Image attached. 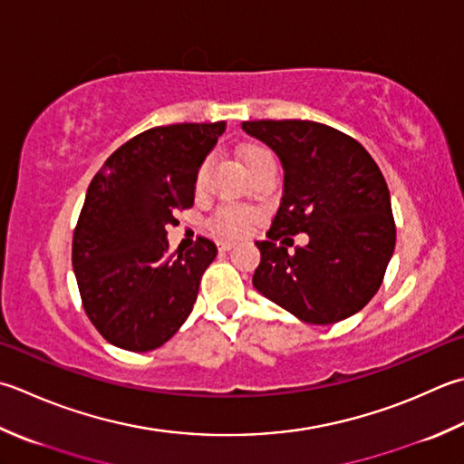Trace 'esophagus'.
Instances as JSON below:
<instances>
[{
    "label": "esophagus",
    "mask_w": 464,
    "mask_h": 464,
    "mask_svg": "<svg viewBox=\"0 0 464 464\" xmlns=\"http://www.w3.org/2000/svg\"><path fill=\"white\" fill-rule=\"evenodd\" d=\"M217 245H219V251H229V249L235 247L233 241H219Z\"/></svg>",
    "instance_id": "34e87169"
}]
</instances>
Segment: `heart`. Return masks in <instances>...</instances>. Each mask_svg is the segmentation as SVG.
I'll return each instance as SVG.
<instances>
[{"label": "heart", "instance_id": "heart-1", "mask_svg": "<svg viewBox=\"0 0 464 464\" xmlns=\"http://www.w3.org/2000/svg\"><path fill=\"white\" fill-rule=\"evenodd\" d=\"M267 159H274V157H271L269 150L261 147H247L241 152V162L245 170H249L251 167H256L257 162L267 160ZM205 179H207V165H203L201 170H198L197 188H201L205 185ZM249 225H251V215L247 211H241V208H225V211H221L215 217L213 229L219 237L233 239V237H241V235L247 231Z\"/></svg>", "mask_w": 464, "mask_h": 464}]
</instances>
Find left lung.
Instances as JSON below:
<instances>
[{"label": "left lung", "instance_id": "8db88e82", "mask_svg": "<svg viewBox=\"0 0 464 464\" xmlns=\"http://www.w3.org/2000/svg\"><path fill=\"white\" fill-rule=\"evenodd\" d=\"M284 167V193L253 285L297 320L328 325L364 307L382 284L396 245L390 190L352 136L312 121H251ZM311 241L287 254L285 234Z\"/></svg>", "mask_w": 464, "mask_h": 464}]
</instances>
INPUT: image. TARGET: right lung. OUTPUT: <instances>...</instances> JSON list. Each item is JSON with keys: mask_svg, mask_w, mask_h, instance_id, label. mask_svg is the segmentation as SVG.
Wrapping results in <instances>:
<instances>
[{"mask_svg": "<svg viewBox=\"0 0 464 464\" xmlns=\"http://www.w3.org/2000/svg\"><path fill=\"white\" fill-rule=\"evenodd\" d=\"M225 122L170 124L144 130L96 172L72 241L82 304L116 348L149 352L185 324L217 245L169 253L167 225L193 207L198 169Z\"/></svg>", "mask_w": 464, "mask_h": 464, "instance_id": "obj_1", "label": "right lung"}]
</instances>
